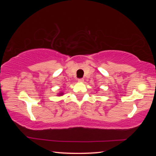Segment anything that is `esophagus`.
Here are the masks:
<instances>
[{
	"mask_svg": "<svg viewBox=\"0 0 156 156\" xmlns=\"http://www.w3.org/2000/svg\"><path fill=\"white\" fill-rule=\"evenodd\" d=\"M78 82H84V79H83V78H80V79H79V80H78Z\"/></svg>",
	"mask_w": 156,
	"mask_h": 156,
	"instance_id": "34e87169",
	"label": "esophagus"
}]
</instances>
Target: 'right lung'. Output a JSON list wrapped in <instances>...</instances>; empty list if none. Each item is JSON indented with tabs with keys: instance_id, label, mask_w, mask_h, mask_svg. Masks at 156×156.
Segmentation results:
<instances>
[{
	"instance_id": "right-lung-1",
	"label": "right lung",
	"mask_w": 156,
	"mask_h": 156,
	"mask_svg": "<svg viewBox=\"0 0 156 156\" xmlns=\"http://www.w3.org/2000/svg\"><path fill=\"white\" fill-rule=\"evenodd\" d=\"M62 95H63V93L62 92H61V93L59 94V96H62Z\"/></svg>"
}]
</instances>
